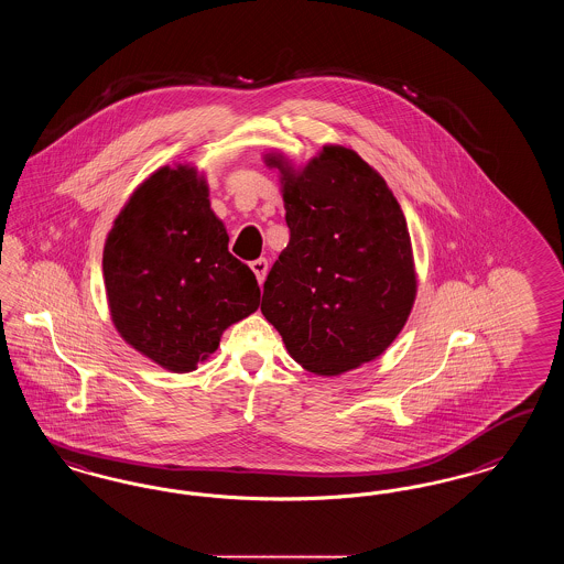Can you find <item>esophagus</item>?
<instances>
[{
    "label": "esophagus",
    "instance_id": "obj_1",
    "mask_svg": "<svg viewBox=\"0 0 564 564\" xmlns=\"http://www.w3.org/2000/svg\"><path fill=\"white\" fill-rule=\"evenodd\" d=\"M251 271L256 272V279L262 285L264 279H267V272H269V262L264 258H258V260L251 262Z\"/></svg>",
    "mask_w": 564,
    "mask_h": 564
}]
</instances>
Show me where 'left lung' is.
<instances>
[{"label":"left lung","instance_id":"1","mask_svg":"<svg viewBox=\"0 0 564 564\" xmlns=\"http://www.w3.org/2000/svg\"><path fill=\"white\" fill-rule=\"evenodd\" d=\"M264 161L281 172L290 243L264 281L262 315L316 376L378 359L417 292L401 205L346 147L325 144L300 170L281 153Z\"/></svg>","mask_w":564,"mask_h":564}]
</instances>
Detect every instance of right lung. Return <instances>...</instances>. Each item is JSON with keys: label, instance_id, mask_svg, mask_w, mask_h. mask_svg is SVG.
<instances>
[{"label": "right lung", "instance_id": "1", "mask_svg": "<svg viewBox=\"0 0 564 564\" xmlns=\"http://www.w3.org/2000/svg\"><path fill=\"white\" fill-rule=\"evenodd\" d=\"M207 197L195 167H159L115 218L102 253L119 336L174 373L197 369L260 304L256 274L228 251Z\"/></svg>", "mask_w": 564, "mask_h": 564}]
</instances>
